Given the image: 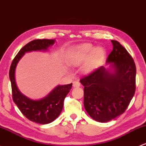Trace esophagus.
<instances>
[{
  "instance_id": "esophagus-1",
  "label": "esophagus",
  "mask_w": 146,
  "mask_h": 146,
  "mask_svg": "<svg viewBox=\"0 0 146 146\" xmlns=\"http://www.w3.org/2000/svg\"><path fill=\"white\" fill-rule=\"evenodd\" d=\"M80 86V83L79 82H78V81H74L73 83V87H78Z\"/></svg>"
}]
</instances>
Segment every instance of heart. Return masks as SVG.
<instances>
[{"instance_id": "heart-1", "label": "heart", "mask_w": 146, "mask_h": 146, "mask_svg": "<svg viewBox=\"0 0 146 146\" xmlns=\"http://www.w3.org/2000/svg\"><path fill=\"white\" fill-rule=\"evenodd\" d=\"M105 56V50L102 47L95 48L92 44L84 43L76 46L68 55V62L73 66H82L83 73H90L100 64Z\"/></svg>"}]
</instances>
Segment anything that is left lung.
I'll return each mask as SVG.
<instances>
[{
    "mask_svg": "<svg viewBox=\"0 0 146 146\" xmlns=\"http://www.w3.org/2000/svg\"><path fill=\"white\" fill-rule=\"evenodd\" d=\"M113 48L106 64L80 80L84 86V106L94 120L109 122L125 113L136 90V69L134 59L119 42L111 40Z\"/></svg>",
    "mask_w": 146,
    "mask_h": 146,
    "instance_id": "8db88e82",
    "label": "left lung"
}]
</instances>
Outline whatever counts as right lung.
<instances>
[{"label":"right lung","mask_w":146,"mask_h":146,"mask_svg":"<svg viewBox=\"0 0 146 146\" xmlns=\"http://www.w3.org/2000/svg\"><path fill=\"white\" fill-rule=\"evenodd\" d=\"M54 42L55 40L48 39H37L29 42L14 58L9 72L14 102L27 119L41 125L50 123L59 117L64 106V99L70 92L72 83L58 85L43 99L33 100L22 94L18 90L15 82V68L26 52L47 50L50 46L54 45Z\"/></svg>","instance_id":"obj_1"}]
</instances>
